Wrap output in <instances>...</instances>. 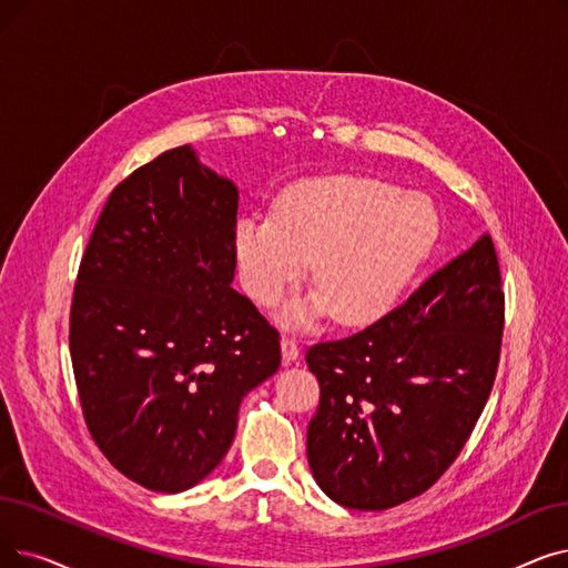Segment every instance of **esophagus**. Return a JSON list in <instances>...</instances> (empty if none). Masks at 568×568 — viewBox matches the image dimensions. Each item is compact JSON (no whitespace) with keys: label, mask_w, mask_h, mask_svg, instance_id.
<instances>
[{"label":"esophagus","mask_w":568,"mask_h":568,"mask_svg":"<svg viewBox=\"0 0 568 568\" xmlns=\"http://www.w3.org/2000/svg\"><path fill=\"white\" fill-rule=\"evenodd\" d=\"M281 351H283V362H285V364L297 362V359H300V355H302L300 345H297V338H294V336H283V341H281Z\"/></svg>","instance_id":"34e87169"}]
</instances>
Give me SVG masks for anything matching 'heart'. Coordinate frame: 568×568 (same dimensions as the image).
<instances>
[{
    "label": "heart",
    "mask_w": 568,
    "mask_h": 568,
    "mask_svg": "<svg viewBox=\"0 0 568 568\" xmlns=\"http://www.w3.org/2000/svg\"><path fill=\"white\" fill-rule=\"evenodd\" d=\"M438 213L425 194L376 179L323 176L285 187L274 215L248 213L234 227L243 290L278 304L313 262V290L287 308L294 325L334 311L336 323L372 325L387 315L429 257Z\"/></svg>",
    "instance_id": "1"
}]
</instances>
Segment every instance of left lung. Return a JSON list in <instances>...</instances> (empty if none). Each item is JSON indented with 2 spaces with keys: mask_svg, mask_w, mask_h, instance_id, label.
Instances as JSON below:
<instances>
[{
  "mask_svg": "<svg viewBox=\"0 0 568 568\" xmlns=\"http://www.w3.org/2000/svg\"><path fill=\"white\" fill-rule=\"evenodd\" d=\"M501 334V271L485 234L374 325L311 345L320 406L306 453L325 495L387 510L427 491L478 423Z\"/></svg>",
  "mask_w": 568,
  "mask_h": 568,
  "instance_id": "obj_1",
  "label": "left lung"
}]
</instances>
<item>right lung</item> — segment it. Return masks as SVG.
<instances>
[{"instance_id": "obj_1", "label": "right lung", "mask_w": 568, "mask_h": 568, "mask_svg": "<svg viewBox=\"0 0 568 568\" xmlns=\"http://www.w3.org/2000/svg\"><path fill=\"white\" fill-rule=\"evenodd\" d=\"M239 190L174 148L118 183L79 266L69 351L97 448L183 491L227 455L241 399L281 366L278 329L232 287Z\"/></svg>"}]
</instances>
